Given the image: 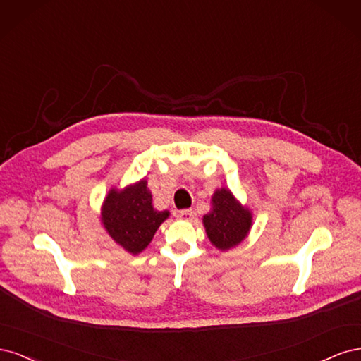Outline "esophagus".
I'll return each mask as SVG.
<instances>
[{
	"label": "esophagus",
	"instance_id": "1",
	"mask_svg": "<svg viewBox=\"0 0 361 361\" xmlns=\"http://www.w3.org/2000/svg\"><path fill=\"white\" fill-rule=\"evenodd\" d=\"M176 216L179 218V220H185V221H190L191 218L194 216V211L192 209H182L176 214Z\"/></svg>",
	"mask_w": 361,
	"mask_h": 361
}]
</instances>
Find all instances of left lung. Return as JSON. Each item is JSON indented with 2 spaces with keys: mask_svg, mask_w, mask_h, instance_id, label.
I'll list each match as a JSON object with an SVG mask.
<instances>
[{
  "mask_svg": "<svg viewBox=\"0 0 361 361\" xmlns=\"http://www.w3.org/2000/svg\"><path fill=\"white\" fill-rule=\"evenodd\" d=\"M207 238L220 250L238 245L247 236L251 226V214L244 209L232 192L221 188L212 197V209L203 216Z\"/></svg>",
  "mask_w": 361,
  "mask_h": 361,
  "instance_id": "obj_1",
  "label": "left lung"
}]
</instances>
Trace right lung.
<instances>
[{"label":"right lung","mask_w":361,"mask_h":361,"mask_svg":"<svg viewBox=\"0 0 361 361\" xmlns=\"http://www.w3.org/2000/svg\"><path fill=\"white\" fill-rule=\"evenodd\" d=\"M167 216V211H157L152 206V194L146 180L130 185L123 191L111 190L102 207L106 232L133 255H138L149 245Z\"/></svg>","instance_id":"1"}]
</instances>
